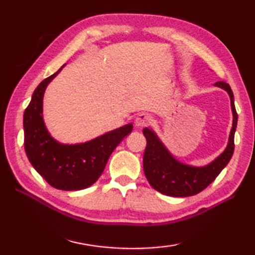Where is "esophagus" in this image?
<instances>
[{"instance_id":"obj_1","label":"esophagus","mask_w":255,"mask_h":255,"mask_svg":"<svg viewBox=\"0 0 255 255\" xmlns=\"http://www.w3.org/2000/svg\"><path fill=\"white\" fill-rule=\"evenodd\" d=\"M152 122V117L148 114H139L135 119V125L137 127H145Z\"/></svg>"}]
</instances>
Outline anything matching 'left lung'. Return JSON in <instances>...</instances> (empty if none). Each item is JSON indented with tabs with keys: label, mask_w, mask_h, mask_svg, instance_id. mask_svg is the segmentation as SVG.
Returning <instances> with one entry per match:
<instances>
[{
	"label": "left lung",
	"mask_w": 255,
	"mask_h": 255,
	"mask_svg": "<svg viewBox=\"0 0 255 255\" xmlns=\"http://www.w3.org/2000/svg\"><path fill=\"white\" fill-rule=\"evenodd\" d=\"M215 85L225 90L231 98L233 127L225 150L213 162L205 166H192L181 163L169 152L153 129H143L147 140L143 158L144 173L149 184L163 195L170 197L195 196L208 187L231 161L234 153V135L237 126L234 94L231 86L225 82H217Z\"/></svg>",
	"instance_id": "obj_1"
}]
</instances>
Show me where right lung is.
Segmentation results:
<instances>
[{
    "mask_svg": "<svg viewBox=\"0 0 255 255\" xmlns=\"http://www.w3.org/2000/svg\"><path fill=\"white\" fill-rule=\"evenodd\" d=\"M65 65L34 90L23 115L24 149L34 170L51 187L73 191L88 188L100 178L111 153L131 132L132 125H125L81 144H62L54 139L42 117V100L47 85Z\"/></svg>",
    "mask_w": 255,
    "mask_h": 255,
    "instance_id": "right-lung-1",
    "label": "right lung"
}]
</instances>
